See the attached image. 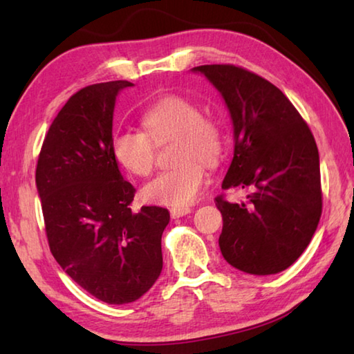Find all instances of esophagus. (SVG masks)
<instances>
[{
    "instance_id": "esophagus-1",
    "label": "esophagus",
    "mask_w": 354,
    "mask_h": 354,
    "mask_svg": "<svg viewBox=\"0 0 354 354\" xmlns=\"http://www.w3.org/2000/svg\"><path fill=\"white\" fill-rule=\"evenodd\" d=\"M190 213V208L189 207H184V208H171L170 209V216L173 219H178V217H183L185 214Z\"/></svg>"
}]
</instances>
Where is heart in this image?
I'll return each mask as SVG.
<instances>
[{"instance_id":"obj_1","label":"heart","mask_w":354,"mask_h":354,"mask_svg":"<svg viewBox=\"0 0 354 354\" xmlns=\"http://www.w3.org/2000/svg\"><path fill=\"white\" fill-rule=\"evenodd\" d=\"M142 131H120L112 138L117 161L137 176H149L155 167L156 146L175 140L176 167L160 173L145 185L142 199L150 204L184 208L198 198L205 184V169L219 162L223 133L217 120L202 114L196 103L178 95L164 97L142 112Z\"/></svg>"}]
</instances>
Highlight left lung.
Masks as SVG:
<instances>
[{
    "instance_id": "obj_1",
    "label": "left lung",
    "mask_w": 354,
    "mask_h": 354,
    "mask_svg": "<svg viewBox=\"0 0 354 354\" xmlns=\"http://www.w3.org/2000/svg\"><path fill=\"white\" fill-rule=\"evenodd\" d=\"M227 103L234 156L222 189L252 190L242 204L223 194V259L246 274L288 269L304 252L322 213L319 155L309 126L280 89L242 66L201 65Z\"/></svg>"
}]
</instances>
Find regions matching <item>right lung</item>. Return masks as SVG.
<instances>
[{
    "label": "right lung",
    "instance_id": "1",
    "mask_svg": "<svg viewBox=\"0 0 354 354\" xmlns=\"http://www.w3.org/2000/svg\"><path fill=\"white\" fill-rule=\"evenodd\" d=\"M127 80L73 94L53 120L36 165L50 251L80 288L108 304L145 295L162 269V207L133 213L135 189L112 150V118Z\"/></svg>",
    "mask_w": 354,
    "mask_h": 354
}]
</instances>
